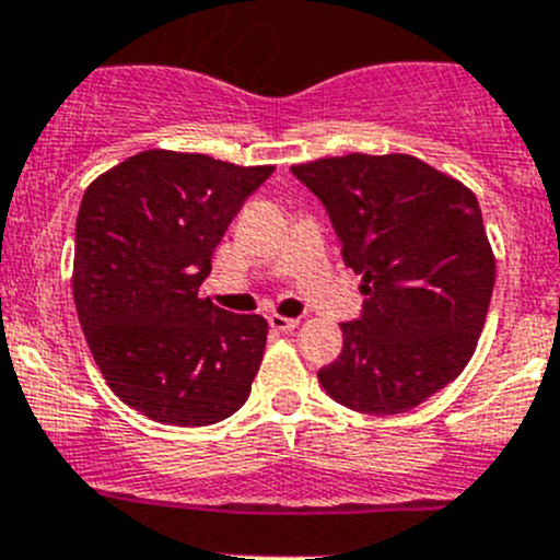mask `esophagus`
Segmentation results:
<instances>
[{"instance_id": "34e87169", "label": "esophagus", "mask_w": 560, "mask_h": 560, "mask_svg": "<svg viewBox=\"0 0 560 560\" xmlns=\"http://www.w3.org/2000/svg\"><path fill=\"white\" fill-rule=\"evenodd\" d=\"M268 325L273 327V330L287 332V330H295V327L301 325V319H292V316H281V314H270Z\"/></svg>"}]
</instances>
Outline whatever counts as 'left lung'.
Instances as JSON below:
<instances>
[{
	"mask_svg": "<svg viewBox=\"0 0 560 560\" xmlns=\"http://www.w3.org/2000/svg\"><path fill=\"white\" fill-rule=\"evenodd\" d=\"M330 213L343 265L363 276V314L319 385L363 415H400L466 369L495 284V257L468 186L409 154L292 165Z\"/></svg>",
	"mask_w": 560,
	"mask_h": 560,
	"instance_id": "left-lung-1",
	"label": "left lung"
}]
</instances>
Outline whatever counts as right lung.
<instances>
[{"label": "right lung", "mask_w": 560, "mask_h": 560, "mask_svg": "<svg viewBox=\"0 0 560 560\" xmlns=\"http://www.w3.org/2000/svg\"><path fill=\"white\" fill-rule=\"evenodd\" d=\"M273 165L151 149L97 175L75 222L72 295L107 387L162 425L246 404L268 322L200 298L213 248Z\"/></svg>", "instance_id": "add662e5"}]
</instances>
